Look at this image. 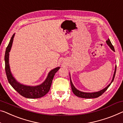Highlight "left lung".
<instances>
[{"mask_svg": "<svg viewBox=\"0 0 123 123\" xmlns=\"http://www.w3.org/2000/svg\"><path fill=\"white\" fill-rule=\"evenodd\" d=\"M106 43H107V44L109 46V47L111 48V49H112L113 51H114V47H113V46L112 44V43H111L110 39H108V40L106 41ZM116 69H117V66H116V68H115V71L114 73V75H113V77L112 80V81H111V82L103 90L99 91H98V92H92V93H90V92H84L80 91L77 90L76 88L75 87V86H74V85L73 84L72 81H71V78H70V84H71V90H72V91H73V92L74 93L75 95H76V96H77V97L83 98H97V97H99L100 96H101L102 94L104 92H105V91L108 89V88L110 86L111 84H112L113 80H114L115 75H116Z\"/></svg>", "mask_w": 123, "mask_h": 123, "instance_id": "1", "label": "left lung"}]
</instances>
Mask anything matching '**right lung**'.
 <instances>
[{"label":"right lung","instance_id":"1","mask_svg":"<svg viewBox=\"0 0 123 123\" xmlns=\"http://www.w3.org/2000/svg\"><path fill=\"white\" fill-rule=\"evenodd\" d=\"M14 36L15 33L11 38L8 46L6 47L5 53V68L7 80L15 90H16L18 93L24 97L27 98H38L42 97L46 95L49 91L54 75L60 69V67H57L52 70L48 73L46 80L39 85L30 86L24 85L18 82L13 77L11 73L9 62V52L12 46Z\"/></svg>","mask_w":123,"mask_h":123}]
</instances>
